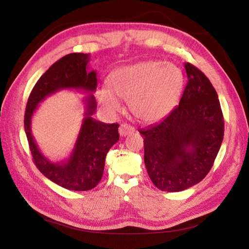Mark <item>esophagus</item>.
<instances>
[{"instance_id": "obj_1", "label": "esophagus", "mask_w": 249, "mask_h": 249, "mask_svg": "<svg viewBox=\"0 0 249 249\" xmlns=\"http://www.w3.org/2000/svg\"><path fill=\"white\" fill-rule=\"evenodd\" d=\"M134 132H135V127L130 125V124H120V126H119V135L122 137L126 136V135H130Z\"/></svg>"}]
</instances>
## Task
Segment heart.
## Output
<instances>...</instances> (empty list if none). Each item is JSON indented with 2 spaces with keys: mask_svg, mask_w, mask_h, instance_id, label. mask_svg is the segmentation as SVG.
I'll return each instance as SVG.
<instances>
[{
  "mask_svg": "<svg viewBox=\"0 0 249 249\" xmlns=\"http://www.w3.org/2000/svg\"><path fill=\"white\" fill-rule=\"evenodd\" d=\"M109 86L97 91V100L105 110L109 113L120 110L117 96L127 102L135 117L143 123H154L168 115L178 105L185 74L175 63L148 60L115 71Z\"/></svg>",
  "mask_w": 249,
  "mask_h": 249,
  "instance_id": "b5f03b06",
  "label": "heart"
}]
</instances>
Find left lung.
I'll return each mask as SVG.
<instances>
[{"instance_id":"left-lung-1","label":"left lung","mask_w":249,"mask_h":249,"mask_svg":"<svg viewBox=\"0 0 249 249\" xmlns=\"http://www.w3.org/2000/svg\"><path fill=\"white\" fill-rule=\"evenodd\" d=\"M187 84L178 106L141 130L144 163L154 185L178 192L205 178L219 152L224 122L218 95L197 67L185 63Z\"/></svg>"}]
</instances>
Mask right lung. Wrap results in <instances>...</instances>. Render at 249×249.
Wrapping results in <instances>:
<instances>
[{"instance_id":"1","label":"right lung","mask_w":249,"mask_h":249,"mask_svg":"<svg viewBox=\"0 0 249 249\" xmlns=\"http://www.w3.org/2000/svg\"><path fill=\"white\" fill-rule=\"evenodd\" d=\"M89 54L72 53L53 64L37 81L26 107L25 131L36 167L44 177L65 189L91 190L102 179L109 149L119 139L118 124H104L92 115L96 102L92 94L97 85L96 71L89 69ZM74 89L89 93L87 111L75 147L69 160L52 162L36 147L31 131L33 113L38 104L59 89Z\"/></svg>"}]
</instances>
